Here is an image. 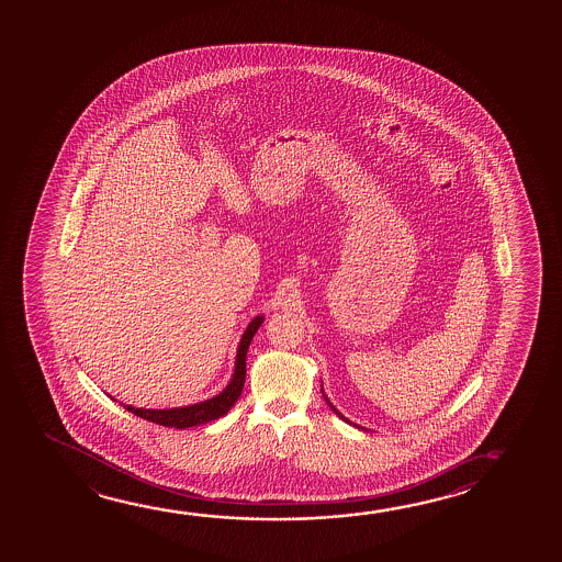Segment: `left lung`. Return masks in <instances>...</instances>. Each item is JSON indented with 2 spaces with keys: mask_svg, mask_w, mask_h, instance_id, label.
Segmentation results:
<instances>
[{
  "mask_svg": "<svg viewBox=\"0 0 562 562\" xmlns=\"http://www.w3.org/2000/svg\"><path fill=\"white\" fill-rule=\"evenodd\" d=\"M325 402H327V404H329V407H331L333 414L339 415V417H340V419H342V422H347V424H349V419H347V417H345V415L340 414L339 409H337V407H335V405H333L331 402H329V400H327V396H325Z\"/></svg>",
  "mask_w": 562,
  "mask_h": 562,
  "instance_id": "1",
  "label": "left lung"
}]
</instances>
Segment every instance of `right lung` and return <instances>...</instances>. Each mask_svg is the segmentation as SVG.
<instances>
[{"label":"right lung","mask_w":562,"mask_h":562,"mask_svg":"<svg viewBox=\"0 0 562 562\" xmlns=\"http://www.w3.org/2000/svg\"><path fill=\"white\" fill-rule=\"evenodd\" d=\"M265 317L258 315L249 323L247 331L240 337L239 349H237V360H235V372L231 378L229 384L223 390L222 394L213 396L212 400H205L200 404L186 405V407H172V409H145V407H133L125 405L123 407L131 414L143 417L153 424L165 425V427H176V429H188L193 425L210 424L213 419L227 414L235 402L239 400L243 386H245V374H247V350H249L250 340L262 325Z\"/></svg>","instance_id":"right-lung-1"}]
</instances>
